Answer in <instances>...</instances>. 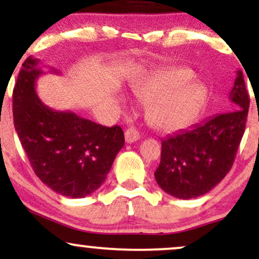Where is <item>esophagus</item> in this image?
I'll return each instance as SVG.
<instances>
[{
    "instance_id": "esophagus-1",
    "label": "esophagus",
    "mask_w": 259,
    "mask_h": 259,
    "mask_svg": "<svg viewBox=\"0 0 259 259\" xmlns=\"http://www.w3.org/2000/svg\"><path fill=\"white\" fill-rule=\"evenodd\" d=\"M124 135H125V141L127 142V144H133V142L138 141V140L140 139V134L138 130L135 129V127H129Z\"/></svg>"
}]
</instances>
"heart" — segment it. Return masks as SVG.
<instances>
[{
    "label": "heart",
    "mask_w": 259,
    "mask_h": 259,
    "mask_svg": "<svg viewBox=\"0 0 259 259\" xmlns=\"http://www.w3.org/2000/svg\"><path fill=\"white\" fill-rule=\"evenodd\" d=\"M194 72L187 68L163 70L134 86L133 92L147 107V119L160 132H175L184 127L198 112L206 99V88L191 80Z\"/></svg>",
    "instance_id": "heart-1"
}]
</instances>
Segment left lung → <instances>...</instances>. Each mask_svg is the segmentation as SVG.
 I'll return each instance as SVG.
<instances>
[{"mask_svg": "<svg viewBox=\"0 0 259 259\" xmlns=\"http://www.w3.org/2000/svg\"><path fill=\"white\" fill-rule=\"evenodd\" d=\"M229 100L239 106L162 140L154 171L164 192L181 200L200 197L218 185L233 165L245 133L249 97L241 70L236 72Z\"/></svg>", "mask_w": 259, "mask_h": 259, "instance_id": "obj_1", "label": "left lung"}]
</instances>
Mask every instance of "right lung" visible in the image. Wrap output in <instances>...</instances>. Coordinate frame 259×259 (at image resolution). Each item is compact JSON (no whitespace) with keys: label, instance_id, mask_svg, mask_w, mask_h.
<instances>
[{"label":"right lung","instance_id":"obj_1","mask_svg":"<svg viewBox=\"0 0 259 259\" xmlns=\"http://www.w3.org/2000/svg\"><path fill=\"white\" fill-rule=\"evenodd\" d=\"M40 59L28 57L13 90L14 127L35 174L57 194L82 198L102 185L124 146L120 126L100 125L38 99ZM51 73L58 74L55 68Z\"/></svg>","mask_w":259,"mask_h":259}]
</instances>
